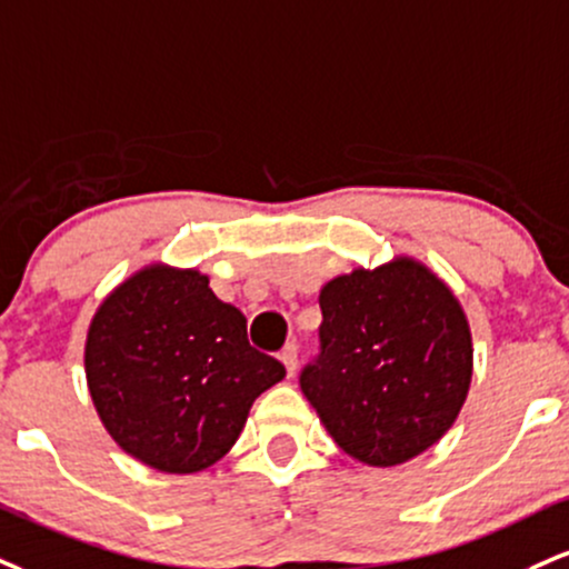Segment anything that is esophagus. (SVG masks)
I'll return each mask as SVG.
<instances>
[{
	"label": "esophagus",
	"mask_w": 569,
	"mask_h": 569,
	"mask_svg": "<svg viewBox=\"0 0 569 569\" xmlns=\"http://www.w3.org/2000/svg\"><path fill=\"white\" fill-rule=\"evenodd\" d=\"M280 360H283V366H286V371H289V376L297 371V360H299V347L293 345V341H289V345L283 347V350H280Z\"/></svg>",
	"instance_id": "1"
}]
</instances>
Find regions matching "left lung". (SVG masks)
Segmentation results:
<instances>
[{"label": "left lung", "mask_w": 569, "mask_h": 569, "mask_svg": "<svg viewBox=\"0 0 569 569\" xmlns=\"http://www.w3.org/2000/svg\"><path fill=\"white\" fill-rule=\"evenodd\" d=\"M320 350L299 387L345 453L395 467L456 421L471 381L467 318L413 259L333 278L320 291Z\"/></svg>", "instance_id": "left-lung-1"}]
</instances>
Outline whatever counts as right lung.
I'll list each match as a JSON object with an SVG mask.
<instances>
[{
    "label": "right lung",
    "mask_w": 569,
    "mask_h": 569,
    "mask_svg": "<svg viewBox=\"0 0 569 569\" xmlns=\"http://www.w3.org/2000/svg\"><path fill=\"white\" fill-rule=\"evenodd\" d=\"M87 385L129 456L169 475L219 461L251 402L286 376L246 337L238 307L196 270L148 267L100 305L87 337Z\"/></svg>",
    "instance_id": "obj_1"
}]
</instances>
